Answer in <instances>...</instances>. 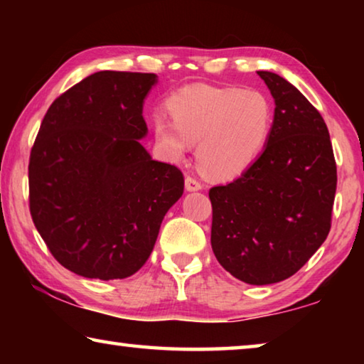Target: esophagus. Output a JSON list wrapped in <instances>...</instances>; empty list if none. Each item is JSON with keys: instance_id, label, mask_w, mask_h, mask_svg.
<instances>
[{"instance_id": "34e87169", "label": "esophagus", "mask_w": 364, "mask_h": 364, "mask_svg": "<svg viewBox=\"0 0 364 364\" xmlns=\"http://www.w3.org/2000/svg\"><path fill=\"white\" fill-rule=\"evenodd\" d=\"M184 186H186L188 191H199V189H202V183L197 180L196 176L188 175L186 180H184Z\"/></svg>"}]
</instances>
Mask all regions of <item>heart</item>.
Instances as JSON below:
<instances>
[{
    "label": "heart",
    "instance_id": "b5f03b06",
    "mask_svg": "<svg viewBox=\"0 0 364 364\" xmlns=\"http://www.w3.org/2000/svg\"><path fill=\"white\" fill-rule=\"evenodd\" d=\"M171 117L154 115L159 146L181 159L191 143L207 175L220 180L241 175L260 156L273 127V106L258 90L184 86L170 100Z\"/></svg>",
    "mask_w": 364,
    "mask_h": 364
}]
</instances>
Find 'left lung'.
I'll use <instances>...</instances> for the list:
<instances>
[{
	"mask_svg": "<svg viewBox=\"0 0 364 364\" xmlns=\"http://www.w3.org/2000/svg\"><path fill=\"white\" fill-rule=\"evenodd\" d=\"M258 75L276 104L267 146L208 197L217 260L234 278L263 286L291 278L326 241L337 167L321 114L278 73Z\"/></svg>",
	"mask_w": 364,
	"mask_h": 364,
	"instance_id": "obj_1",
	"label": "left lung"
}]
</instances>
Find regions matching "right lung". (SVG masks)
<instances>
[{
	"instance_id": "1",
	"label": "right lung",
	"mask_w": 364,
	"mask_h": 364,
	"mask_svg": "<svg viewBox=\"0 0 364 364\" xmlns=\"http://www.w3.org/2000/svg\"><path fill=\"white\" fill-rule=\"evenodd\" d=\"M154 73L102 70L54 100L28 162L30 215L53 257L91 279L143 267L184 176L138 139Z\"/></svg>"
}]
</instances>
